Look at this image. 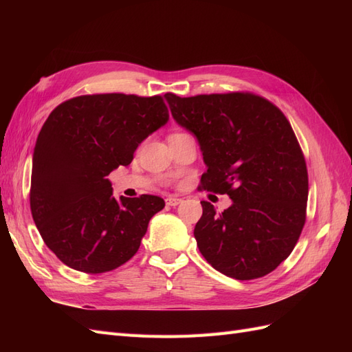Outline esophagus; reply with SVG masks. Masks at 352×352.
Listing matches in <instances>:
<instances>
[{
    "instance_id": "esophagus-1",
    "label": "esophagus",
    "mask_w": 352,
    "mask_h": 352,
    "mask_svg": "<svg viewBox=\"0 0 352 352\" xmlns=\"http://www.w3.org/2000/svg\"><path fill=\"white\" fill-rule=\"evenodd\" d=\"M180 202H182V199L177 198V197H167L166 198V204L170 206V207H176V206L180 204Z\"/></svg>"
}]
</instances>
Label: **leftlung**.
I'll return each instance as SVG.
<instances>
[{
	"label": "left lung",
	"mask_w": 352,
	"mask_h": 352,
	"mask_svg": "<svg viewBox=\"0 0 352 352\" xmlns=\"http://www.w3.org/2000/svg\"><path fill=\"white\" fill-rule=\"evenodd\" d=\"M166 98L199 142L207 164L199 189L233 201L223 212L201 201L194 235L202 257L238 280L269 274L289 257L307 214V164L291 123L251 92Z\"/></svg>",
	"instance_id": "obj_1"
}]
</instances>
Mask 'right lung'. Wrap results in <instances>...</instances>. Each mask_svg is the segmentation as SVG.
Returning <instances> with one entry per match:
<instances>
[{"label": "right lung", "instance_id": "add662e5", "mask_svg": "<svg viewBox=\"0 0 352 352\" xmlns=\"http://www.w3.org/2000/svg\"><path fill=\"white\" fill-rule=\"evenodd\" d=\"M167 120L162 95H80L51 111L32 160L30 211L60 261L97 274L120 267L140 250L164 199L117 201L107 176L131 164L138 145Z\"/></svg>", "mask_w": 352, "mask_h": 352}]
</instances>
